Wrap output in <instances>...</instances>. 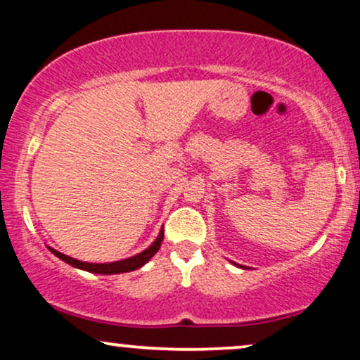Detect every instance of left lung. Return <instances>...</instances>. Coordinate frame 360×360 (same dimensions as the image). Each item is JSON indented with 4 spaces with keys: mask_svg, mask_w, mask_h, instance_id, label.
<instances>
[{
    "mask_svg": "<svg viewBox=\"0 0 360 360\" xmlns=\"http://www.w3.org/2000/svg\"><path fill=\"white\" fill-rule=\"evenodd\" d=\"M238 267H243V266H238Z\"/></svg>",
    "mask_w": 360,
    "mask_h": 360,
    "instance_id": "1",
    "label": "left lung"
}]
</instances>
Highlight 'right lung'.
<instances>
[{
  "label": "right lung",
  "instance_id": "add662e5",
  "mask_svg": "<svg viewBox=\"0 0 360 360\" xmlns=\"http://www.w3.org/2000/svg\"><path fill=\"white\" fill-rule=\"evenodd\" d=\"M162 238H164V230H160L159 237L155 238V242L152 243V245L148 247V249H146L143 252H140V254H137V255H134V257H128V259L117 260V262H108V264L82 262V260L72 259V257H69V255L60 254V252L53 250V249H51V247H49V249H51V252H52L53 255H56V257H59L60 260H64V262L71 264L72 267H77V269L94 272V274H120V272H130V271L139 269V267H142L148 259L154 257L155 252L160 249V243H162Z\"/></svg>",
  "mask_w": 360,
  "mask_h": 360
}]
</instances>
